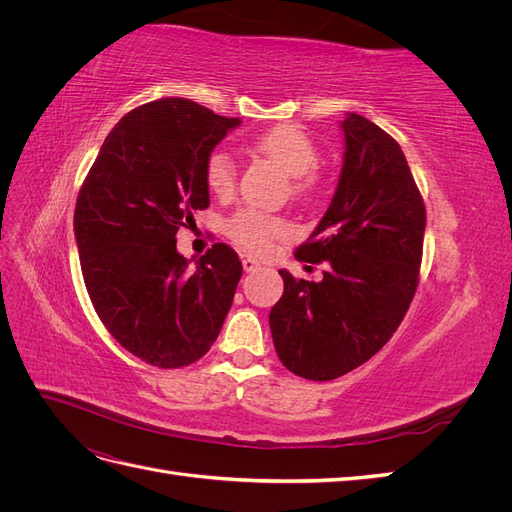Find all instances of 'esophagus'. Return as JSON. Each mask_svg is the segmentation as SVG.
<instances>
[{
	"instance_id": "1",
	"label": "esophagus",
	"mask_w": 512,
	"mask_h": 512,
	"mask_svg": "<svg viewBox=\"0 0 512 512\" xmlns=\"http://www.w3.org/2000/svg\"><path fill=\"white\" fill-rule=\"evenodd\" d=\"M258 267H260V262H258L256 258H252V256H243V269H245L247 273L256 271Z\"/></svg>"
}]
</instances>
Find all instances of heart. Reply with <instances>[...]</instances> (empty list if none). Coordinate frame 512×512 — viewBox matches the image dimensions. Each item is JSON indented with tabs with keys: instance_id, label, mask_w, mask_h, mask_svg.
<instances>
[{
	"instance_id": "b5f03b06",
	"label": "heart",
	"mask_w": 512,
	"mask_h": 512,
	"mask_svg": "<svg viewBox=\"0 0 512 512\" xmlns=\"http://www.w3.org/2000/svg\"><path fill=\"white\" fill-rule=\"evenodd\" d=\"M254 149L271 160L288 179H294V194L305 196L312 190V177H307L320 162L318 147L314 145L301 128L297 126H277L254 141ZM205 183L207 188L218 194L228 196L235 190V162L226 151H213L205 162ZM228 235L252 252H267L273 239L284 232V222L269 218L265 213L254 209L237 211L226 224Z\"/></svg>"
}]
</instances>
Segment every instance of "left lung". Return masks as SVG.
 Listing matches in <instances>:
<instances>
[{"instance_id":"1","label":"left lung","mask_w":512,"mask_h":512,"mask_svg":"<svg viewBox=\"0 0 512 512\" xmlns=\"http://www.w3.org/2000/svg\"><path fill=\"white\" fill-rule=\"evenodd\" d=\"M339 128L337 190L294 254L329 269L320 282L280 269L284 294L269 314L280 361L316 382L348 374L393 337L418 286L425 235L423 198L395 138L356 113Z\"/></svg>"}]
</instances>
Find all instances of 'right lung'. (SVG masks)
I'll list each match as a JSON object with an SVG mask.
<instances>
[{
  "instance_id": "1",
  "label": "right lung",
  "mask_w": 512,
  "mask_h": 512,
  "mask_svg": "<svg viewBox=\"0 0 512 512\" xmlns=\"http://www.w3.org/2000/svg\"><path fill=\"white\" fill-rule=\"evenodd\" d=\"M239 117L183 98L134 108L104 138L79 192L74 237L89 299L104 327L138 359L190 365L220 335L241 260L215 243L190 269L177 230L209 207L205 162Z\"/></svg>"
}]
</instances>
